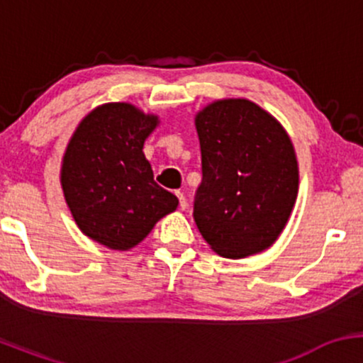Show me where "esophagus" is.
<instances>
[{
  "instance_id": "34e87169",
  "label": "esophagus",
  "mask_w": 363,
  "mask_h": 363,
  "mask_svg": "<svg viewBox=\"0 0 363 363\" xmlns=\"http://www.w3.org/2000/svg\"><path fill=\"white\" fill-rule=\"evenodd\" d=\"M176 196L179 198V206H181V210H186L187 201H186V198H184V193H181V191H176Z\"/></svg>"
}]
</instances>
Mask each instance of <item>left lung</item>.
<instances>
[{
  "instance_id": "obj_1",
  "label": "left lung",
  "mask_w": 363,
  "mask_h": 363,
  "mask_svg": "<svg viewBox=\"0 0 363 363\" xmlns=\"http://www.w3.org/2000/svg\"><path fill=\"white\" fill-rule=\"evenodd\" d=\"M203 181L194 222L216 254L230 259L269 245L298 193L294 145L269 112L247 99H223L196 114Z\"/></svg>"
}]
</instances>
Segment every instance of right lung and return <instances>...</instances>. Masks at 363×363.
Listing matches in <instances>:
<instances>
[{"label": "right lung", "mask_w": 363, "mask_h": 363, "mask_svg": "<svg viewBox=\"0 0 363 363\" xmlns=\"http://www.w3.org/2000/svg\"><path fill=\"white\" fill-rule=\"evenodd\" d=\"M158 118L126 102L99 106L74 129L61 186L78 228L95 242L128 251L172 213L179 199L153 181L143 145Z\"/></svg>", "instance_id": "obj_1"}]
</instances>
